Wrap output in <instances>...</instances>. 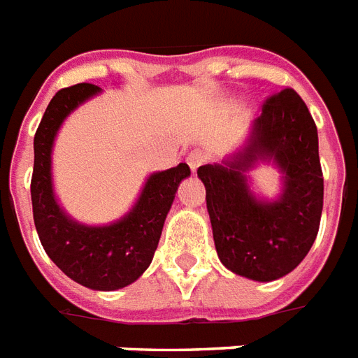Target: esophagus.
<instances>
[{
	"instance_id": "1",
	"label": "esophagus",
	"mask_w": 358,
	"mask_h": 358,
	"mask_svg": "<svg viewBox=\"0 0 358 358\" xmlns=\"http://www.w3.org/2000/svg\"><path fill=\"white\" fill-rule=\"evenodd\" d=\"M208 162V154L204 150H191V154L187 156V165L191 167V171L195 173L196 169L204 165Z\"/></svg>"
}]
</instances>
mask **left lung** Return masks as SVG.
<instances>
[{
	"instance_id": "8db88e82",
	"label": "left lung",
	"mask_w": 358,
	"mask_h": 358,
	"mask_svg": "<svg viewBox=\"0 0 358 358\" xmlns=\"http://www.w3.org/2000/svg\"><path fill=\"white\" fill-rule=\"evenodd\" d=\"M258 159H273L283 171L278 201H258L248 191L244 171ZM196 174L206 187L219 260L230 271L269 282L308 255L322 219L323 173L316 124L294 89L264 100L243 152L223 165H202Z\"/></svg>"
}]
</instances>
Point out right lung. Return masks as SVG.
<instances>
[{"instance_id":"obj_1","label":"right lung","mask_w":358,"mask_h":358,"mask_svg":"<svg viewBox=\"0 0 358 358\" xmlns=\"http://www.w3.org/2000/svg\"><path fill=\"white\" fill-rule=\"evenodd\" d=\"M98 92L92 83H78L61 89L48 103L35 134L31 202L36 234L53 264L81 286L111 292L137 280L150 266L174 193L191 171L180 163L152 174L134 210L108 227H85L64 215L52 189L53 139L66 115Z\"/></svg>"}]
</instances>
